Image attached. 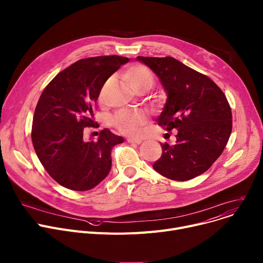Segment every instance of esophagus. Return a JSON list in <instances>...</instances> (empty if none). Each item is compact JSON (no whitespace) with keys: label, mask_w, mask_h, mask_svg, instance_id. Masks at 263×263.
I'll list each match as a JSON object with an SVG mask.
<instances>
[{"label":"esophagus","mask_w":263,"mask_h":263,"mask_svg":"<svg viewBox=\"0 0 263 263\" xmlns=\"http://www.w3.org/2000/svg\"><path fill=\"white\" fill-rule=\"evenodd\" d=\"M127 142L128 143H130V144H136V145H139V144H142V139H139V138H128L127 139Z\"/></svg>","instance_id":"esophagus-1"}]
</instances>
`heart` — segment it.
Segmentation results:
<instances>
[{"mask_svg": "<svg viewBox=\"0 0 263 263\" xmlns=\"http://www.w3.org/2000/svg\"><path fill=\"white\" fill-rule=\"evenodd\" d=\"M124 76L133 91L142 89V87L150 89L154 82V77L150 69L143 64H133L129 66L125 71ZM108 85L109 82H106L102 86L100 91V99L103 98ZM146 120L147 115L143 111L122 110L113 117L112 124L120 133L129 136H136L139 133V127L144 125Z\"/></svg>", "mask_w": 263, "mask_h": 263, "instance_id": "b5f03b06", "label": "heart"}]
</instances>
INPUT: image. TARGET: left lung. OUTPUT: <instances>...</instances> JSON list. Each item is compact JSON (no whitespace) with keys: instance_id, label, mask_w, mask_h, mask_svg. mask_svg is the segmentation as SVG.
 <instances>
[{"instance_id":"left-lung-1","label":"left lung","mask_w":263,"mask_h":263,"mask_svg":"<svg viewBox=\"0 0 263 263\" xmlns=\"http://www.w3.org/2000/svg\"><path fill=\"white\" fill-rule=\"evenodd\" d=\"M167 93L157 122L178 131L173 146L161 144L162 156L153 169L174 181L194 179L217 161L232 133V110L220 87L207 76L172 57H142Z\"/></svg>"}]
</instances>
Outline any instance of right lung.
<instances>
[{
	"instance_id": "1",
	"label": "right lung",
	"mask_w": 263,
	"mask_h": 263,
	"mask_svg": "<svg viewBox=\"0 0 263 263\" xmlns=\"http://www.w3.org/2000/svg\"><path fill=\"white\" fill-rule=\"evenodd\" d=\"M129 58L99 56L78 60L52 79L42 92L32 119L31 141L49 176L75 191L90 190L106 178L111 151L124 142L110 130L85 142L83 130L94 127L93 108L102 86Z\"/></svg>"
}]
</instances>
